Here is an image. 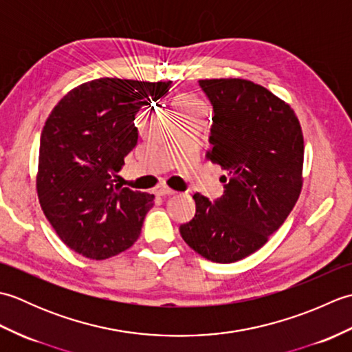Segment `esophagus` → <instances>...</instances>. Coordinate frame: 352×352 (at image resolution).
I'll use <instances>...</instances> for the list:
<instances>
[{"label": "esophagus", "instance_id": "1", "mask_svg": "<svg viewBox=\"0 0 352 352\" xmlns=\"http://www.w3.org/2000/svg\"><path fill=\"white\" fill-rule=\"evenodd\" d=\"M155 193L159 197H169V195H175V190L169 189L168 186L160 184V186H157V188H155Z\"/></svg>", "mask_w": 352, "mask_h": 352}]
</instances>
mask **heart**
<instances>
[{
	"label": "heart",
	"instance_id": "b5f03b06",
	"mask_svg": "<svg viewBox=\"0 0 352 352\" xmlns=\"http://www.w3.org/2000/svg\"><path fill=\"white\" fill-rule=\"evenodd\" d=\"M175 107L182 111H195L201 109V102L197 98H193L192 95H180L177 98Z\"/></svg>",
	"mask_w": 352,
	"mask_h": 352
}]
</instances>
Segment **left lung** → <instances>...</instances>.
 <instances>
[{
    "instance_id": "left-lung-1",
    "label": "left lung",
    "mask_w": 352,
    "mask_h": 352,
    "mask_svg": "<svg viewBox=\"0 0 352 352\" xmlns=\"http://www.w3.org/2000/svg\"><path fill=\"white\" fill-rule=\"evenodd\" d=\"M213 118L207 159L227 172L222 197L201 193L197 213L180 226L193 251L233 263L263 246L296 204L302 188L304 139L289 104L242 78L199 80Z\"/></svg>"
}]
</instances>
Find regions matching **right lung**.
<instances>
[{"instance_id": "obj_1", "label": "right lung", "mask_w": 352, "mask_h": 352, "mask_svg": "<svg viewBox=\"0 0 352 352\" xmlns=\"http://www.w3.org/2000/svg\"><path fill=\"white\" fill-rule=\"evenodd\" d=\"M170 81L98 78L65 95L41 134L37 197L71 250L104 260L138 241L154 195L115 184L138 145L140 107L168 94Z\"/></svg>"}]
</instances>
